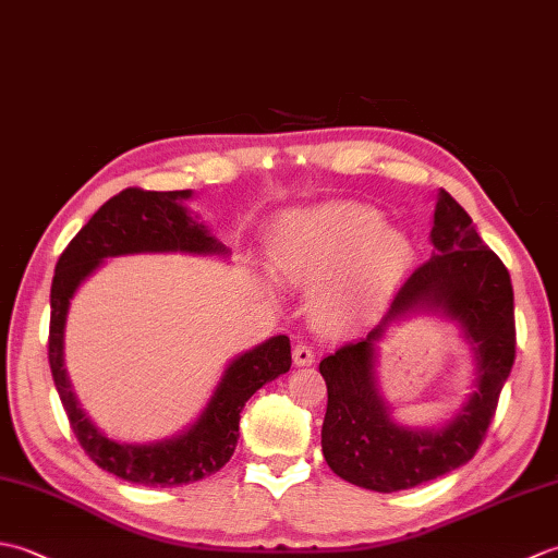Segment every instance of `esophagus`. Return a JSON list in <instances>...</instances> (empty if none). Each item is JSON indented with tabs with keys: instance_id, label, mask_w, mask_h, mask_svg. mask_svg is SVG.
Masks as SVG:
<instances>
[{
	"instance_id": "1",
	"label": "esophagus",
	"mask_w": 558,
	"mask_h": 558,
	"mask_svg": "<svg viewBox=\"0 0 558 558\" xmlns=\"http://www.w3.org/2000/svg\"><path fill=\"white\" fill-rule=\"evenodd\" d=\"M292 360L298 366H310L316 360V352L310 345H306V342H298V345H294V350H292Z\"/></svg>"
}]
</instances>
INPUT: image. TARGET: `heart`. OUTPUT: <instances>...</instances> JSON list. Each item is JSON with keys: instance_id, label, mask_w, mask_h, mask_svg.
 I'll use <instances>...</instances> for the list:
<instances>
[{"instance_id": "b5f03b06", "label": "heart", "mask_w": 558, "mask_h": 558, "mask_svg": "<svg viewBox=\"0 0 558 558\" xmlns=\"http://www.w3.org/2000/svg\"><path fill=\"white\" fill-rule=\"evenodd\" d=\"M412 244L386 230L376 210L328 204L280 222L270 264L290 286L314 288V312L326 328H350L384 302L412 264Z\"/></svg>"}]
</instances>
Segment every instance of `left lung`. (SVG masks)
Instances as JSON below:
<instances>
[{"label": "left lung", "instance_id": "8db88e82", "mask_svg": "<svg viewBox=\"0 0 558 558\" xmlns=\"http://www.w3.org/2000/svg\"><path fill=\"white\" fill-rule=\"evenodd\" d=\"M432 256L402 282L364 338L345 342L318 364L328 386L322 448L328 468L372 492H400L436 480L477 453L515 360L513 286L501 258L482 242L472 218L438 192ZM417 311L458 320L476 350V390L441 430H410L389 420L375 388V342L388 325Z\"/></svg>", "mask_w": 558, "mask_h": 558}]
</instances>
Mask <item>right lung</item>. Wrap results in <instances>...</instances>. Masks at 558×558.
<instances>
[{"label": "right lung", "mask_w": 558, "mask_h": 558, "mask_svg": "<svg viewBox=\"0 0 558 558\" xmlns=\"http://www.w3.org/2000/svg\"><path fill=\"white\" fill-rule=\"evenodd\" d=\"M184 192H146L129 186L98 208L57 260L50 290V369L59 400L81 448L98 468L144 487H180L218 472L234 453L240 412L256 390L286 374L292 364L290 338L276 336L232 360L201 417L168 441L132 446L105 436L71 390L64 369V326L71 298L105 258L144 252L228 254L204 222L192 218Z\"/></svg>", "instance_id": "1"}]
</instances>
